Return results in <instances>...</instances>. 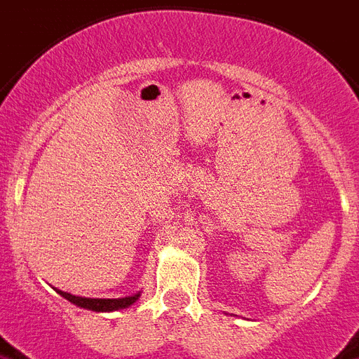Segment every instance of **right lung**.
<instances>
[{
  "instance_id": "1",
  "label": "right lung",
  "mask_w": 359,
  "mask_h": 359,
  "mask_svg": "<svg viewBox=\"0 0 359 359\" xmlns=\"http://www.w3.org/2000/svg\"><path fill=\"white\" fill-rule=\"evenodd\" d=\"M56 293H60L62 297L67 299L69 303L76 304V306L80 308H86V310H93V312H115V310H123V308L132 306V304L141 297V292L133 293V295H130V297H119V299L79 297V295H71V293L62 292V290H56Z\"/></svg>"
}]
</instances>
